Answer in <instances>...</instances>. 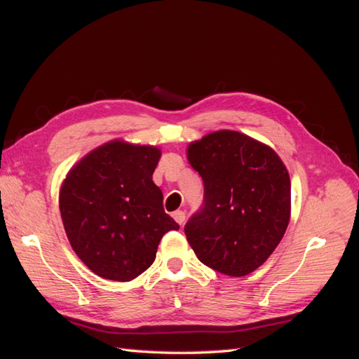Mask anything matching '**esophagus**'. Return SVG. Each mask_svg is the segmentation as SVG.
<instances>
[{"instance_id": "esophagus-1", "label": "esophagus", "mask_w": 359, "mask_h": 359, "mask_svg": "<svg viewBox=\"0 0 359 359\" xmlns=\"http://www.w3.org/2000/svg\"><path fill=\"white\" fill-rule=\"evenodd\" d=\"M172 217H174V220H175V222H177L179 225H184V222H185V212H184V211H182V210L174 211Z\"/></svg>"}]
</instances>
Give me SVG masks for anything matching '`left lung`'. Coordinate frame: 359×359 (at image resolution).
<instances>
[{
  "instance_id": "8db88e82",
  "label": "left lung",
  "mask_w": 359,
  "mask_h": 359,
  "mask_svg": "<svg viewBox=\"0 0 359 359\" xmlns=\"http://www.w3.org/2000/svg\"><path fill=\"white\" fill-rule=\"evenodd\" d=\"M187 157L205 188L202 210L185 225L189 245L210 269L247 276L270 257L290 222L284 162L269 144L230 129L191 142Z\"/></svg>"
}]
</instances>
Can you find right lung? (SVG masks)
<instances>
[{
  "label": "right lung",
  "mask_w": 359,
  "mask_h": 359,
  "mask_svg": "<svg viewBox=\"0 0 359 359\" xmlns=\"http://www.w3.org/2000/svg\"><path fill=\"white\" fill-rule=\"evenodd\" d=\"M162 151L111 140L79 160L60 188L67 239L97 276L128 282L154 262L163 234L179 230L152 172Z\"/></svg>",
  "instance_id": "add662e5"
}]
</instances>
